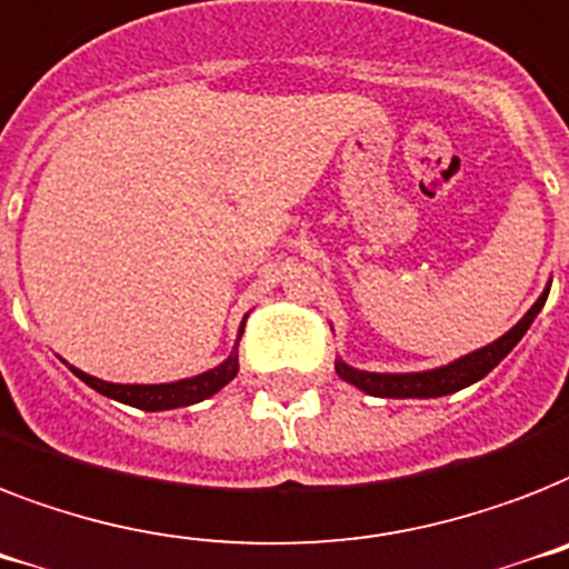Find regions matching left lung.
Segmentation results:
<instances>
[{
    "label": "left lung",
    "instance_id": "8db88e82",
    "mask_svg": "<svg viewBox=\"0 0 569 569\" xmlns=\"http://www.w3.org/2000/svg\"><path fill=\"white\" fill-rule=\"evenodd\" d=\"M552 284V281H549ZM549 284L543 288V293L538 297V302L522 313L520 322L511 326V329L497 338L493 343L481 349H472L467 356L456 358V361L440 363L435 370H420V372H370L358 370L352 363H347L343 358L335 361V370L343 381L356 385L358 390L370 393V397H385V399H438L449 397L456 390H465L470 385H476L479 379H485L493 367H497L502 358L511 352L522 340V335L529 331V326L535 322V317L540 313L543 302L549 297Z\"/></svg>",
    "mask_w": 569,
    "mask_h": 569
}]
</instances>
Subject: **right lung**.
Returning a JSON list of instances; mask_svg holds the SVG:
<instances>
[{
	"label": "right lung",
	"mask_w": 569,
	"mask_h": 569,
	"mask_svg": "<svg viewBox=\"0 0 569 569\" xmlns=\"http://www.w3.org/2000/svg\"><path fill=\"white\" fill-rule=\"evenodd\" d=\"M243 326H247V317L240 322L238 329V340H234V347H231L229 358L220 361L211 370L199 372V376H190V379H179V381H161V385H117V381H104L97 379V376H90V372L79 370V367H72L67 363L76 376H79L88 388H93L97 393L108 399H117L122 406L140 408V411H172V408H184V406H197L202 399L213 397L217 390H222L229 385L234 376H238L240 363H238V343L240 335H243Z\"/></svg>",
	"instance_id": "add662e5"
}]
</instances>
